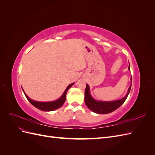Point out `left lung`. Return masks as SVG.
Wrapping results in <instances>:
<instances>
[{"label": "left lung", "mask_w": 155, "mask_h": 155, "mask_svg": "<svg viewBox=\"0 0 155 155\" xmlns=\"http://www.w3.org/2000/svg\"><path fill=\"white\" fill-rule=\"evenodd\" d=\"M130 69V67H129ZM132 79V78H131ZM131 88V85L126 96L121 99L114 101H101L94 100L89 92V86L87 84L85 92V102L86 105L92 112L97 114H108L114 111L122 105L127 97Z\"/></svg>", "instance_id": "1"}]
</instances>
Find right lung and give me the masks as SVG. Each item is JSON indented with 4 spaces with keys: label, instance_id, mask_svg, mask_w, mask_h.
<instances>
[{
    "label": "right lung",
    "instance_id": "add662e5",
    "mask_svg": "<svg viewBox=\"0 0 155 155\" xmlns=\"http://www.w3.org/2000/svg\"><path fill=\"white\" fill-rule=\"evenodd\" d=\"M74 83L70 84L68 86L66 90H65L64 92L63 93V94L62 96L61 97L59 100L54 101H50V102H40V101H36L31 100L30 98L25 93V94L27 98V100H28L30 104L31 105H34L35 107L37 108L38 109H40L41 110H44V111H51V110H54L59 109V107H61L66 100V94L67 92L68 91V89L71 87L73 85ZM24 92V91H23Z\"/></svg>",
    "mask_w": 155,
    "mask_h": 155
}]
</instances>
